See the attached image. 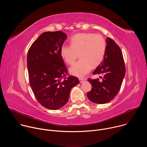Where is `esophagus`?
Listing matches in <instances>:
<instances>
[{"label": "esophagus", "instance_id": "34e87169", "mask_svg": "<svg viewBox=\"0 0 147 147\" xmlns=\"http://www.w3.org/2000/svg\"><path fill=\"white\" fill-rule=\"evenodd\" d=\"M79 80L80 83H82L86 81V78H79Z\"/></svg>", "mask_w": 147, "mask_h": 147}]
</instances>
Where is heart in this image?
<instances>
[{"label": "heart", "mask_w": 147, "mask_h": 147, "mask_svg": "<svg viewBox=\"0 0 147 147\" xmlns=\"http://www.w3.org/2000/svg\"><path fill=\"white\" fill-rule=\"evenodd\" d=\"M107 43L100 34L78 33L70 39V45H63L60 49L62 59L68 65H72L79 54L80 60L69 69L71 74L81 77L91 70V66L99 65L106 51Z\"/></svg>", "instance_id": "obj_1"}]
</instances>
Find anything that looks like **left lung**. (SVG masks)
Instances as JSON below:
<instances>
[{"label": "left lung", "mask_w": 147, "mask_h": 147, "mask_svg": "<svg viewBox=\"0 0 147 147\" xmlns=\"http://www.w3.org/2000/svg\"><path fill=\"white\" fill-rule=\"evenodd\" d=\"M106 51L103 60L94 70L93 74H102V81L99 78L88 80L92 86L87 97L98 104L107 103L118 94L124 79L125 69L120 47L110 38L106 39Z\"/></svg>", "instance_id": "8db88e82"}]
</instances>
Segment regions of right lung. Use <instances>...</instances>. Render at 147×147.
<instances>
[{
	"mask_svg": "<svg viewBox=\"0 0 147 147\" xmlns=\"http://www.w3.org/2000/svg\"><path fill=\"white\" fill-rule=\"evenodd\" d=\"M67 39L61 31L45 32L34 42L27 54V67L31 87L43 107L57 110L67 103L71 88L79 83L74 76L62 80L67 70L60 55Z\"/></svg>",
	"mask_w": 147,
	"mask_h": 147,
	"instance_id": "right-lung-1",
	"label": "right lung"
}]
</instances>
